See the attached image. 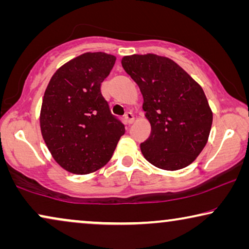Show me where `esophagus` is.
Segmentation results:
<instances>
[{"instance_id": "34e87169", "label": "esophagus", "mask_w": 249, "mask_h": 249, "mask_svg": "<svg viewBox=\"0 0 249 249\" xmlns=\"http://www.w3.org/2000/svg\"><path fill=\"white\" fill-rule=\"evenodd\" d=\"M124 119H125V124H131L135 120V117H134V114L131 113V112H127V113L124 114Z\"/></svg>"}]
</instances>
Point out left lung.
I'll return each instance as SVG.
<instances>
[{
	"mask_svg": "<svg viewBox=\"0 0 249 249\" xmlns=\"http://www.w3.org/2000/svg\"><path fill=\"white\" fill-rule=\"evenodd\" d=\"M121 63L142 91L151 124V135L141 144L144 158L168 171L188 166L205 147L212 127L203 88L169 57L134 54Z\"/></svg>",
	"mask_w": 249,
	"mask_h": 249,
	"instance_id": "obj_1",
	"label": "left lung"
}]
</instances>
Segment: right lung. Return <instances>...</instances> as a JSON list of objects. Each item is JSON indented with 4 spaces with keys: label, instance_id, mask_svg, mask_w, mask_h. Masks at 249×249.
Here are the masks:
<instances>
[{
    "label": "right lung",
    "instance_id": "right-lung-1",
    "mask_svg": "<svg viewBox=\"0 0 249 249\" xmlns=\"http://www.w3.org/2000/svg\"><path fill=\"white\" fill-rule=\"evenodd\" d=\"M114 63L104 52L81 54L55 71L44 93L43 139L57 164L74 175L107 164L125 131L101 93Z\"/></svg>",
    "mask_w": 249,
    "mask_h": 249
}]
</instances>
